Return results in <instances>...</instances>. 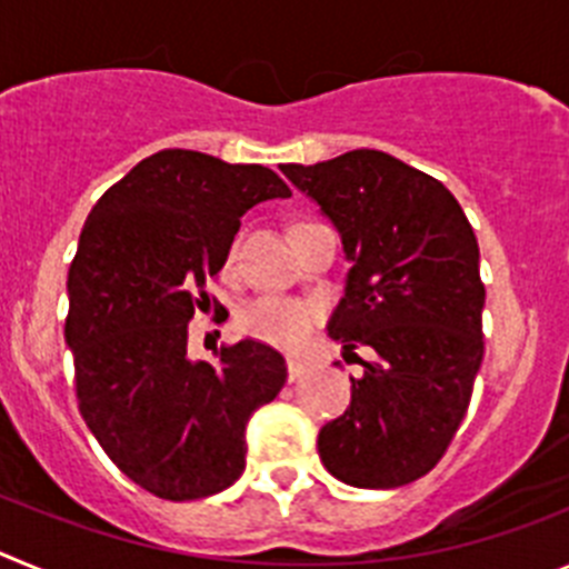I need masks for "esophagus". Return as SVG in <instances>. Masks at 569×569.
I'll use <instances>...</instances> for the list:
<instances>
[{"mask_svg": "<svg viewBox=\"0 0 569 569\" xmlns=\"http://www.w3.org/2000/svg\"><path fill=\"white\" fill-rule=\"evenodd\" d=\"M305 373H308V361L296 359V356H288V379L299 381Z\"/></svg>", "mask_w": 569, "mask_h": 569, "instance_id": "34e87169", "label": "esophagus"}]
</instances>
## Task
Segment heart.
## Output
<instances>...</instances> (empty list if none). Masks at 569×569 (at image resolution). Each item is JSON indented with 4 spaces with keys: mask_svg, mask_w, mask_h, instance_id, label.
<instances>
[{
    "mask_svg": "<svg viewBox=\"0 0 569 569\" xmlns=\"http://www.w3.org/2000/svg\"><path fill=\"white\" fill-rule=\"evenodd\" d=\"M319 310L290 296H259L239 313V328L270 345H296L310 333Z\"/></svg>",
    "mask_w": 569,
    "mask_h": 569,
    "instance_id": "b5f03b06",
    "label": "heart"
}]
</instances>
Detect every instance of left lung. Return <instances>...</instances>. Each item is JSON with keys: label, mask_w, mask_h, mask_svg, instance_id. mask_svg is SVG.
<instances>
[{"label": "left lung", "mask_w": 569, "mask_h": 569, "mask_svg": "<svg viewBox=\"0 0 569 569\" xmlns=\"http://www.w3.org/2000/svg\"><path fill=\"white\" fill-rule=\"evenodd\" d=\"M341 236L350 261L328 333L373 360L319 456L350 487L390 490L433 470L453 441L485 356L479 241L456 196L381 150L281 164Z\"/></svg>", "instance_id": "left-lung-1"}]
</instances>
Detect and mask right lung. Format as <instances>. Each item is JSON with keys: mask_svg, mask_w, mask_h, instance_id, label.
Here are the masks:
<instances>
[{"mask_svg": "<svg viewBox=\"0 0 569 569\" xmlns=\"http://www.w3.org/2000/svg\"><path fill=\"white\" fill-rule=\"evenodd\" d=\"M290 188L261 164L159 150L104 190L68 273L64 341L79 413L119 470L159 499L222 492L244 470V430L279 396V350L244 339L188 356V321L228 261L241 216Z\"/></svg>", "mask_w": 569, "mask_h": 569, "instance_id": "obj_1", "label": "right lung"}]
</instances>
